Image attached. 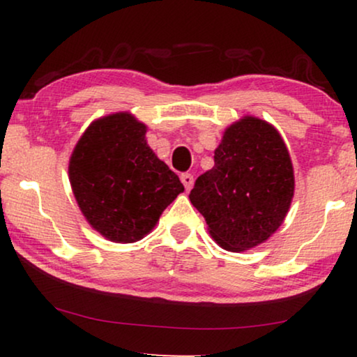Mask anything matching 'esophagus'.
<instances>
[{"label":"esophagus","mask_w":357,"mask_h":357,"mask_svg":"<svg viewBox=\"0 0 357 357\" xmlns=\"http://www.w3.org/2000/svg\"><path fill=\"white\" fill-rule=\"evenodd\" d=\"M180 180H182L185 190H187V192H190V190H192V187H193V175L192 174H182V177H180Z\"/></svg>","instance_id":"esophagus-1"}]
</instances>
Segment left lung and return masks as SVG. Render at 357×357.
I'll return each mask as SVG.
<instances>
[{"label": "left lung", "instance_id": "8db88e82", "mask_svg": "<svg viewBox=\"0 0 357 357\" xmlns=\"http://www.w3.org/2000/svg\"><path fill=\"white\" fill-rule=\"evenodd\" d=\"M294 187V167L280 131L245 115L224 130L214 167L197 178L190 202L219 247L245 252L280 229Z\"/></svg>", "mask_w": 357, "mask_h": 357}]
</instances>
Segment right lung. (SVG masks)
Returning <instances> with one entry per match:
<instances>
[{
  "instance_id": "right-lung-1",
  "label": "right lung",
  "mask_w": 357,
  "mask_h": 357,
  "mask_svg": "<svg viewBox=\"0 0 357 357\" xmlns=\"http://www.w3.org/2000/svg\"><path fill=\"white\" fill-rule=\"evenodd\" d=\"M146 131L133 114L116 112L92 121L71 153L68 175L77 206L110 242L148 236L185 190L149 148Z\"/></svg>"
}]
</instances>
